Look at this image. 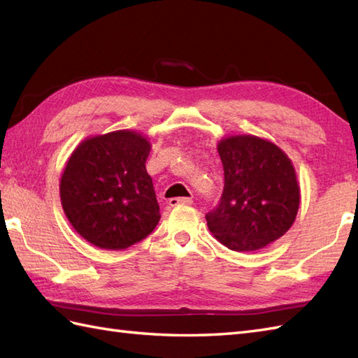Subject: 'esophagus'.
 I'll list each match as a JSON object with an SVG mask.
<instances>
[{
	"label": "esophagus",
	"instance_id": "obj_1",
	"mask_svg": "<svg viewBox=\"0 0 358 358\" xmlns=\"http://www.w3.org/2000/svg\"><path fill=\"white\" fill-rule=\"evenodd\" d=\"M169 206H178V204H192L191 196H173V199H169L167 201Z\"/></svg>",
	"mask_w": 358,
	"mask_h": 358
}]
</instances>
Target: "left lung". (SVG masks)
Here are the masks:
<instances>
[{
	"label": "left lung",
	"instance_id": "left-lung-1",
	"mask_svg": "<svg viewBox=\"0 0 358 358\" xmlns=\"http://www.w3.org/2000/svg\"><path fill=\"white\" fill-rule=\"evenodd\" d=\"M224 189L206 214L214 237L237 252H255L278 240L295 222L300 186L294 164L277 144L255 135H231L218 143Z\"/></svg>",
	"mask_w": 358,
	"mask_h": 358
}]
</instances>
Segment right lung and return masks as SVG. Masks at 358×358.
Wrapping results in <instances>:
<instances>
[{
  "instance_id": "obj_1",
  "label": "right lung",
  "mask_w": 358,
  "mask_h": 358,
  "mask_svg": "<svg viewBox=\"0 0 358 358\" xmlns=\"http://www.w3.org/2000/svg\"><path fill=\"white\" fill-rule=\"evenodd\" d=\"M150 143L140 132L113 131L81 141L66 163L59 196L72 227L90 245L127 249L159 222L146 171Z\"/></svg>"
}]
</instances>
